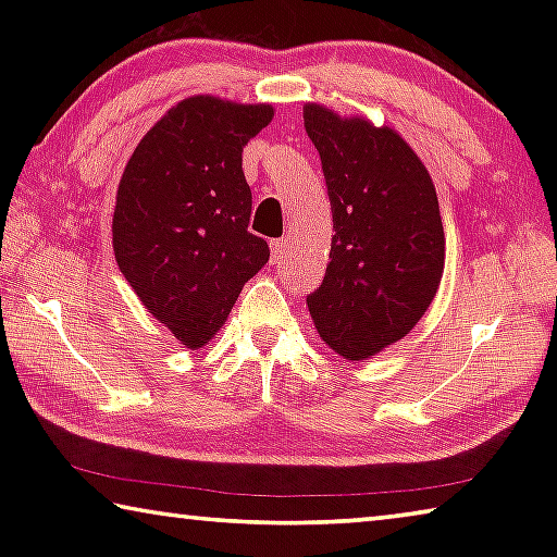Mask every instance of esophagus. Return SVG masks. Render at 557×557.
<instances>
[{
    "instance_id": "1",
    "label": "esophagus",
    "mask_w": 557,
    "mask_h": 557,
    "mask_svg": "<svg viewBox=\"0 0 557 557\" xmlns=\"http://www.w3.org/2000/svg\"><path fill=\"white\" fill-rule=\"evenodd\" d=\"M270 252H272V262H280L282 258H285V252H287V243L285 240H272L270 243Z\"/></svg>"
}]
</instances>
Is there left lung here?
I'll list each match as a JSON object with an SVG mask.
<instances>
[{"instance_id": "obj_1", "label": "left lung", "mask_w": 557, "mask_h": 557, "mask_svg": "<svg viewBox=\"0 0 557 557\" xmlns=\"http://www.w3.org/2000/svg\"><path fill=\"white\" fill-rule=\"evenodd\" d=\"M332 201L326 275L307 297L322 342L363 361L412 332L445 272V228L430 172L391 127L305 106Z\"/></svg>"}]
</instances>
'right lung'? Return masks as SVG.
<instances>
[{"label": "right lung", "mask_w": 557, "mask_h": 557, "mask_svg": "<svg viewBox=\"0 0 557 557\" xmlns=\"http://www.w3.org/2000/svg\"><path fill=\"white\" fill-rule=\"evenodd\" d=\"M272 115L268 102L184 98L139 139L122 172L112 215L117 268L186 348L211 342L270 258L268 243L248 231L243 147Z\"/></svg>", "instance_id": "obj_1"}]
</instances>
